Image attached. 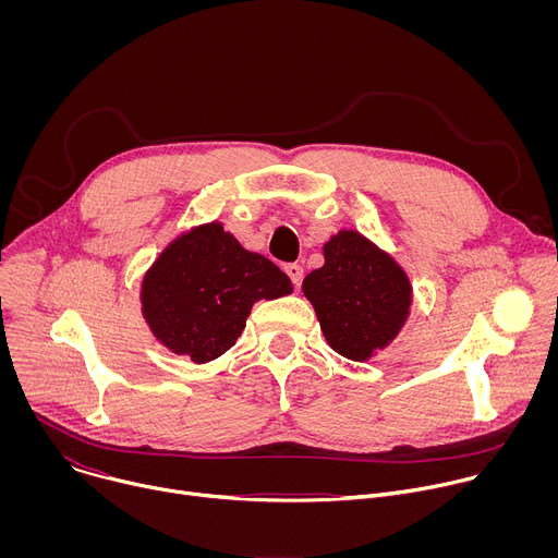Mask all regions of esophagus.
Listing matches in <instances>:
<instances>
[{"label": "esophagus", "mask_w": 558, "mask_h": 558, "mask_svg": "<svg viewBox=\"0 0 558 558\" xmlns=\"http://www.w3.org/2000/svg\"><path fill=\"white\" fill-rule=\"evenodd\" d=\"M284 271H287V276L291 278V282H293L295 287L302 282V267H300L298 263H289V265H284Z\"/></svg>", "instance_id": "esophagus-1"}]
</instances>
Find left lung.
Instances as JSON below:
<instances>
[{"instance_id":"obj_1","label":"left lung","mask_w":558,"mask_h":558,"mask_svg":"<svg viewBox=\"0 0 558 558\" xmlns=\"http://www.w3.org/2000/svg\"><path fill=\"white\" fill-rule=\"evenodd\" d=\"M302 289L333 351L357 362L397 336L411 306L404 271L357 231L331 238L325 267L311 271Z\"/></svg>"}]
</instances>
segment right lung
<instances>
[{"instance_id":"add662e5","label":"right lung","mask_w":558,"mask_h":558,"mask_svg":"<svg viewBox=\"0 0 558 558\" xmlns=\"http://www.w3.org/2000/svg\"><path fill=\"white\" fill-rule=\"evenodd\" d=\"M291 280L269 258L238 245L211 222L181 235L143 282V313L156 338L203 364L241 338L252 304L291 293Z\"/></svg>"}]
</instances>
